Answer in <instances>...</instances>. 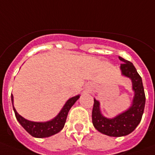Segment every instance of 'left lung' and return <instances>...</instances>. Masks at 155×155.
Returning <instances> with one entry per match:
<instances>
[{"mask_svg":"<svg viewBox=\"0 0 155 155\" xmlns=\"http://www.w3.org/2000/svg\"><path fill=\"white\" fill-rule=\"evenodd\" d=\"M121 60L122 75L130 78L134 91V99L129 109L113 119H107L101 114L99 102L94 99L92 109V123L95 128L102 134L111 137L125 136L130 134L140 123L145 107L146 96L143 81L131 62L119 56Z\"/></svg>","mask_w":155,"mask_h":155,"instance_id":"left-lung-1","label":"left lung"}]
</instances>
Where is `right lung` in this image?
Instances as JSON below:
<instances>
[{
    "mask_svg": "<svg viewBox=\"0 0 155 155\" xmlns=\"http://www.w3.org/2000/svg\"><path fill=\"white\" fill-rule=\"evenodd\" d=\"M79 98H80V95L69 99L66 102L64 106L63 107L62 110H60V112L58 114L57 116L54 118L53 119H51V121L45 122V123H37V122L28 121L16 112V109L13 107V95H11L13 110H14L17 121L25 128V130L28 134H30L35 138H47V137L51 136L55 134H57L58 132H60L62 130L64 127L69 110L71 109V107L73 106L74 104Z\"/></svg>",
    "mask_w": 155,
    "mask_h": 155,
    "instance_id": "right-lung-1",
    "label": "right lung"
}]
</instances>
